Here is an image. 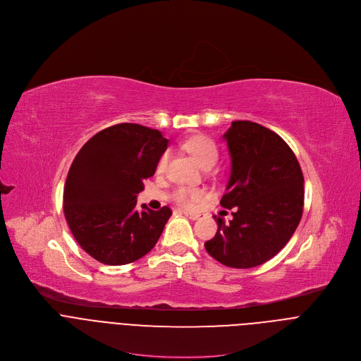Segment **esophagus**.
Listing matches in <instances>:
<instances>
[{"label":"esophagus","mask_w":361,"mask_h":361,"mask_svg":"<svg viewBox=\"0 0 361 361\" xmlns=\"http://www.w3.org/2000/svg\"><path fill=\"white\" fill-rule=\"evenodd\" d=\"M184 216L188 217V219L192 220V221H194V220H198V219L201 217V214H198V213H188V212H184Z\"/></svg>","instance_id":"obj_1"}]
</instances>
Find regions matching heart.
<instances>
[{"mask_svg":"<svg viewBox=\"0 0 361 361\" xmlns=\"http://www.w3.org/2000/svg\"><path fill=\"white\" fill-rule=\"evenodd\" d=\"M184 147L202 169L209 167V166H214L219 159L217 145L209 137H204V135L192 137L188 141H185ZM167 160H169V152H164L157 164L159 173H161L166 169ZM202 198H204V191L200 188L180 187L174 192V200L178 204H181L183 207H191V205L197 204Z\"/></svg>","mask_w":361,"mask_h":361,"instance_id":"obj_1","label":"heart"}]
</instances>
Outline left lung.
Returning <instances> with one entry per match:
<instances>
[{"instance_id":"8db88e82","label":"left lung","mask_w":361,"mask_h":361,"mask_svg":"<svg viewBox=\"0 0 361 361\" xmlns=\"http://www.w3.org/2000/svg\"><path fill=\"white\" fill-rule=\"evenodd\" d=\"M223 138L231 173L220 204L234 213L227 224L214 216L217 233L204 247L227 267L251 269L273 259L294 234L304 178L287 142L260 124L233 121Z\"/></svg>"}]
</instances>
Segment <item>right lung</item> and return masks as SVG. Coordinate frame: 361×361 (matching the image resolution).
I'll use <instances>...</instances> for the list:
<instances>
[{
	"label": "right lung",
	"instance_id": "1",
	"mask_svg": "<svg viewBox=\"0 0 361 361\" xmlns=\"http://www.w3.org/2000/svg\"><path fill=\"white\" fill-rule=\"evenodd\" d=\"M169 140L159 130L123 123L91 137L75 156L64 185L68 227L92 259L123 266L159 241L173 212L137 210L144 180L156 173Z\"/></svg>",
	"mask_w": 361,
	"mask_h": 361
}]
</instances>
